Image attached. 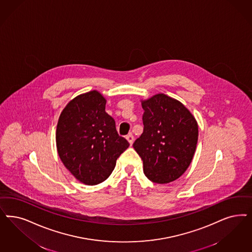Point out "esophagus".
Here are the masks:
<instances>
[{
	"mask_svg": "<svg viewBox=\"0 0 252 252\" xmlns=\"http://www.w3.org/2000/svg\"><path fill=\"white\" fill-rule=\"evenodd\" d=\"M126 139H127V141L129 142V144L132 145V143H133V141H134V136L132 135V134H128L126 137Z\"/></svg>",
	"mask_w": 252,
	"mask_h": 252,
	"instance_id": "34e87169",
	"label": "esophagus"
}]
</instances>
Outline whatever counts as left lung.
Here are the masks:
<instances>
[{
	"mask_svg": "<svg viewBox=\"0 0 252 252\" xmlns=\"http://www.w3.org/2000/svg\"><path fill=\"white\" fill-rule=\"evenodd\" d=\"M141 105L144 128L133 147L151 182H173L191 164L198 139L197 122L182 102L165 94L153 95Z\"/></svg>",
	"mask_w": 252,
	"mask_h": 252,
	"instance_id": "8db88e82",
	"label": "left lung"
}]
</instances>
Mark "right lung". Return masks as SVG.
<instances>
[{
	"mask_svg": "<svg viewBox=\"0 0 252 252\" xmlns=\"http://www.w3.org/2000/svg\"><path fill=\"white\" fill-rule=\"evenodd\" d=\"M105 105L104 96L95 90L77 95L64 108L57 126L56 142L62 163L87 185L107 180L117 158L129 146L118 135Z\"/></svg>",
	"mask_w": 252,
	"mask_h": 252,
	"instance_id": "1",
	"label": "right lung"
}]
</instances>
